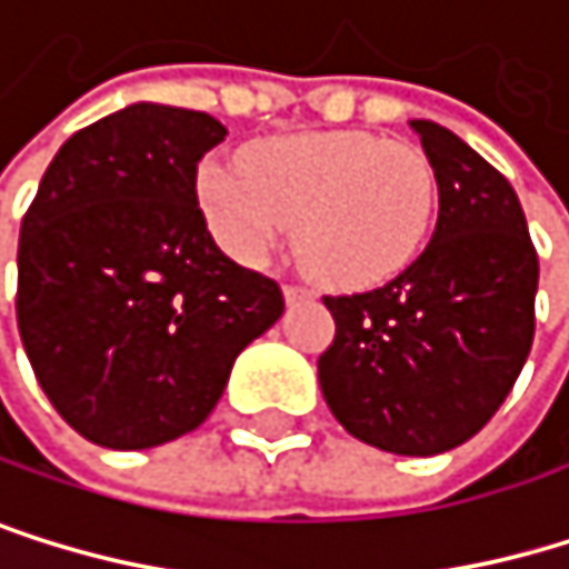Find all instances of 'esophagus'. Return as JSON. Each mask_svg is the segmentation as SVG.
Listing matches in <instances>:
<instances>
[{
	"label": "esophagus",
	"instance_id": "obj_1",
	"mask_svg": "<svg viewBox=\"0 0 569 569\" xmlns=\"http://www.w3.org/2000/svg\"><path fill=\"white\" fill-rule=\"evenodd\" d=\"M311 298V291L308 288H301V284H284V301L288 305H295V301H308Z\"/></svg>",
	"mask_w": 569,
	"mask_h": 569
}]
</instances>
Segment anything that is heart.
Listing matches in <instances>:
<instances>
[{
  "label": "heart",
  "instance_id": "1",
  "mask_svg": "<svg viewBox=\"0 0 569 569\" xmlns=\"http://www.w3.org/2000/svg\"><path fill=\"white\" fill-rule=\"evenodd\" d=\"M200 203L233 261H264L298 219L295 243L311 271L336 288H369L400 274L428 243L438 179L410 141L291 134L253 146L243 166L207 162Z\"/></svg>",
  "mask_w": 569,
  "mask_h": 569
}]
</instances>
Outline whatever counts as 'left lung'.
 <instances>
[{
    "label": "left lung",
    "mask_w": 569,
    "mask_h": 569,
    "mask_svg": "<svg viewBox=\"0 0 569 569\" xmlns=\"http://www.w3.org/2000/svg\"><path fill=\"white\" fill-rule=\"evenodd\" d=\"M438 179V223L393 281L326 295L336 339L319 383L342 428L393 455L475 438L509 397L536 332L539 261L509 179L465 141L410 121Z\"/></svg>",
    "instance_id": "obj_1"
}]
</instances>
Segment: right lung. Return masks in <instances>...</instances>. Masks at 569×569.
<instances>
[{"label":"right lung","mask_w":569,"mask_h":569,"mask_svg":"<svg viewBox=\"0 0 569 569\" xmlns=\"http://www.w3.org/2000/svg\"><path fill=\"white\" fill-rule=\"evenodd\" d=\"M203 111L131 104L63 141L19 230L16 319L77 435L141 451L196 431L233 359L284 311L278 281L213 243L196 166Z\"/></svg>","instance_id":"right-lung-1"}]
</instances>
